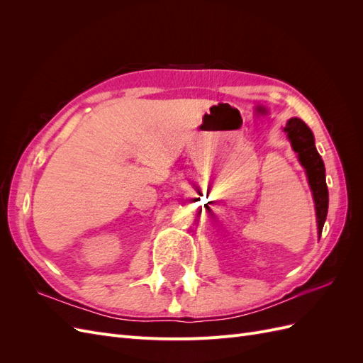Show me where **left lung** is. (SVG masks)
<instances>
[{
  "label": "left lung",
  "mask_w": 363,
  "mask_h": 363,
  "mask_svg": "<svg viewBox=\"0 0 363 363\" xmlns=\"http://www.w3.org/2000/svg\"><path fill=\"white\" fill-rule=\"evenodd\" d=\"M284 133L288 135L292 150L298 156V162L306 171L307 182L313 195L318 239L321 238L323 227L328 211V191L325 183V167L324 162L315 147V138L312 130L306 125L300 118H291L284 125Z\"/></svg>",
  "instance_id": "1"
}]
</instances>
